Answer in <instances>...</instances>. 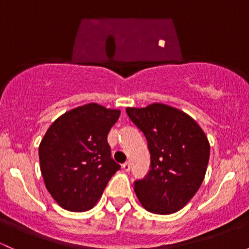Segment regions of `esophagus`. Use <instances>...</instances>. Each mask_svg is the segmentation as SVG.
Instances as JSON below:
<instances>
[{
	"mask_svg": "<svg viewBox=\"0 0 249 249\" xmlns=\"http://www.w3.org/2000/svg\"><path fill=\"white\" fill-rule=\"evenodd\" d=\"M123 169H124V171H130V169H131V164L129 162H126V163H124V164H123Z\"/></svg>",
	"mask_w": 249,
	"mask_h": 249,
	"instance_id": "esophagus-1",
	"label": "esophagus"
}]
</instances>
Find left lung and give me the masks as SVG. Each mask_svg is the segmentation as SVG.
Returning a JSON list of instances; mask_svg holds the SVG:
<instances>
[{"mask_svg":"<svg viewBox=\"0 0 249 249\" xmlns=\"http://www.w3.org/2000/svg\"><path fill=\"white\" fill-rule=\"evenodd\" d=\"M133 124L145 136L151 169L135 182V193L147 212H178L200 189L209 162L210 145L189 114L165 104L127 107Z\"/></svg>","mask_w":249,"mask_h":249,"instance_id":"8db88e82","label":"left lung"}]
</instances>
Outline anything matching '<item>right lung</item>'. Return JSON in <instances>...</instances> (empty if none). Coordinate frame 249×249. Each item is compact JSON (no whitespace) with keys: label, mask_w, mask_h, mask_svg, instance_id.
<instances>
[{"label":"right lung","mask_w":249,"mask_h":249,"mask_svg":"<svg viewBox=\"0 0 249 249\" xmlns=\"http://www.w3.org/2000/svg\"><path fill=\"white\" fill-rule=\"evenodd\" d=\"M119 116V110L86 104L54 120L43 136L41 174L52 197L64 209L80 213L93 208L120 169L107 143Z\"/></svg>","instance_id":"obj_1"}]
</instances>
